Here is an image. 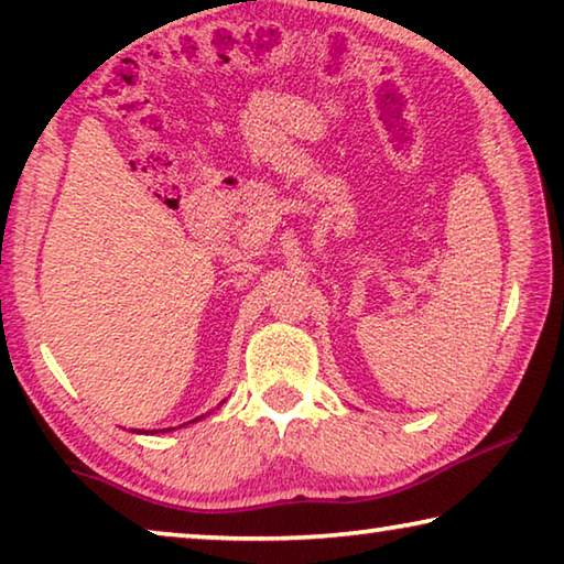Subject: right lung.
Returning a JSON list of instances; mask_svg holds the SVG:
<instances>
[{
    "label": "right lung",
    "mask_w": 564,
    "mask_h": 564,
    "mask_svg": "<svg viewBox=\"0 0 564 564\" xmlns=\"http://www.w3.org/2000/svg\"><path fill=\"white\" fill-rule=\"evenodd\" d=\"M204 417V415H202ZM198 420V417H196ZM191 423H194V420H191ZM169 431H174V427H161V431H151V435H156V433H169ZM131 433H149V431H137V427H133Z\"/></svg>",
    "instance_id": "obj_1"
}]
</instances>
